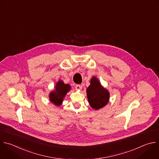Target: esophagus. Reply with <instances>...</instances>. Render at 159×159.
Wrapping results in <instances>:
<instances>
[{
    "label": "esophagus",
    "mask_w": 159,
    "mask_h": 159,
    "mask_svg": "<svg viewBox=\"0 0 159 159\" xmlns=\"http://www.w3.org/2000/svg\"><path fill=\"white\" fill-rule=\"evenodd\" d=\"M82 85H77L75 86V89L77 90H82Z\"/></svg>",
    "instance_id": "esophagus-1"
}]
</instances>
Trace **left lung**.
Listing matches in <instances>:
<instances>
[{"instance_id":"8db88e82","label":"left lung","mask_w":159,"mask_h":159,"mask_svg":"<svg viewBox=\"0 0 159 159\" xmlns=\"http://www.w3.org/2000/svg\"><path fill=\"white\" fill-rule=\"evenodd\" d=\"M90 82V84L86 90L87 99L92 109L98 110L104 107L109 103L110 93L107 89L101 85L95 76L92 77Z\"/></svg>"}]
</instances>
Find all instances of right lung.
Returning <instances> with one entry per match:
<instances>
[{"label":"right lung","mask_w":159,"mask_h":159,"mask_svg":"<svg viewBox=\"0 0 159 159\" xmlns=\"http://www.w3.org/2000/svg\"><path fill=\"white\" fill-rule=\"evenodd\" d=\"M71 89L69 84H66L62 80H59L56 84L55 89L49 93L50 101L55 105L60 106L68 92Z\"/></svg>","instance_id":"obj_1"}]
</instances>
